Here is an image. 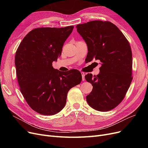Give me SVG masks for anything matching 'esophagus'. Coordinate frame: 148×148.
<instances>
[{
  "instance_id": "esophagus-1",
  "label": "esophagus",
  "mask_w": 148,
  "mask_h": 148,
  "mask_svg": "<svg viewBox=\"0 0 148 148\" xmlns=\"http://www.w3.org/2000/svg\"><path fill=\"white\" fill-rule=\"evenodd\" d=\"M81 74H82V80H83V81H84V80H85V77H84L85 74H84V73H83V72H82Z\"/></svg>"
}]
</instances>
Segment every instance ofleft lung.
<instances>
[{"instance_id": "1", "label": "left lung", "mask_w": 148, "mask_h": 148, "mask_svg": "<svg viewBox=\"0 0 148 148\" xmlns=\"http://www.w3.org/2000/svg\"><path fill=\"white\" fill-rule=\"evenodd\" d=\"M86 42L88 60H99V73L85 75L93 89L86 96L88 104L95 110L107 112L118 106L130 86L132 52L130 44L112 23L95 20L76 26Z\"/></svg>"}]
</instances>
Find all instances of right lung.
<instances>
[{"mask_svg":"<svg viewBox=\"0 0 148 148\" xmlns=\"http://www.w3.org/2000/svg\"><path fill=\"white\" fill-rule=\"evenodd\" d=\"M73 26L34 29L23 39L15 56L20 90L32 109L53 115L63 109L69 89L81 83L77 69L62 73L52 66L60 56L62 47Z\"/></svg>","mask_w":148,"mask_h":148,"instance_id":"1","label":"right lung"}]
</instances>
